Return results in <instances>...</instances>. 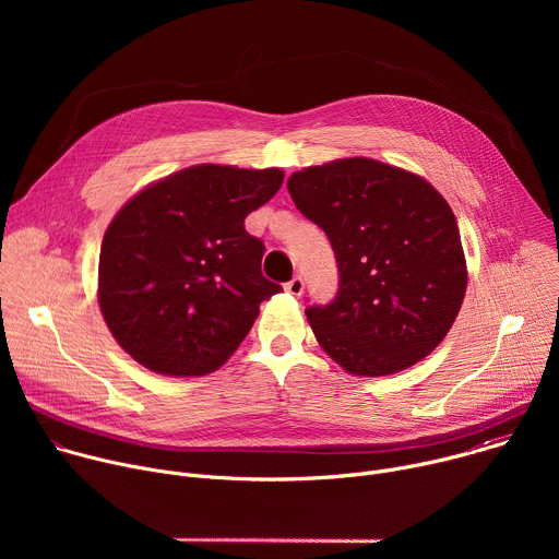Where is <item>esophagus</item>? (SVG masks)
<instances>
[{"mask_svg": "<svg viewBox=\"0 0 559 559\" xmlns=\"http://www.w3.org/2000/svg\"><path fill=\"white\" fill-rule=\"evenodd\" d=\"M302 289H305V281H302V276H298V274H296L292 281L285 283V292L292 294V296H300Z\"/></svg>", "mask_w": 559, "mask_h": 559, "instance_id": "obj_1", "label": "esophagus"}]
</instances>
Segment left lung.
Returning <instances> with one entry per match:
<instances>
[{
    "instance_id": "left-lung-1",
    "label": "left lung",
    "mask_w": 559,
    "mask_h": 559,
    "mask_svg": "<svg viewBox=\"0 0 559 559\" xmlns=\"http://www.w3.org/2000/svg\"><path fill=\"white\" fill-rule=\"evenodd\" d=\"M287 190L328 234L338 265L332 302L305 309L321 347L356 376H389L429 356L466 289L449 203L425 179L365 156L294 173Z\"/></svg>"
}]
</instances>
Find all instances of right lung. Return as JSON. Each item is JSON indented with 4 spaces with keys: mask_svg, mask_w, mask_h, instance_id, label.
<instances>
[{
    "mask_svg": "<svg viewBox=\"0 0 559 559\" xmlns=\"http://www.w3.org/2000/svg\"><path fill=\"white\" fill-rule=\"evenodd\" d=\"M283 173L194 166L130 199L106 229L99 305L117 343L166 376L221 367L283 287L261 272L265 246L246 216Z\"/></svg>",
    "mask_w": 559,
    "mask_h": 559,
    "instance_id": "right-lung-1",
    "label": "right lung"
}]
</instances>
